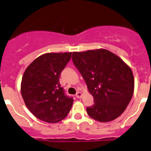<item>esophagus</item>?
<instances>
[{
  "instance_id": "obj_1",
  "label": "esophagus",
  "mask_w": 151,
  "mask_h": 151,
  "mask_svg": "<svg viewBox=\"0 0 151 151\" xmlns=\"http://www.w3.org/2000/svg\"><path fill=\"white\" fill-rule=\"evenodd\" d=\"M82 96H83V93H82L81 92H80V91H78V92L76 93V96L78 98V99H80V98L82 97Z\"/></svg>"
}]
</instances>
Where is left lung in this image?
I'll return each mask as SVG.
<instances>
[{
	"label": "left lung",
	"instance_id": "1",
	"mask_svg": "<svg viewBox=\"0 0 151 151\" xmlns=\"http://www.w3.org/2000/svg\"><path fill=\"white\" fill-rule=\"evenodd\" d=\"M72 60L93 97L94 104L87 108L88 115L100 122H108L120 116L134 92L130 68L105 49L73 52Z\"/></svg>",
	"mask_w": 151,
	"mask_h": 151
}]
</instances>
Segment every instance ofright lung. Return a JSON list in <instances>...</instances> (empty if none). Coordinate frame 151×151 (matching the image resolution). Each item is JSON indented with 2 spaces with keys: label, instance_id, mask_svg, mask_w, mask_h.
I'll list each match as a JSON object with an SVG mask.
<instances>
[{
  "label": "right lung",
  "instance_id": "right-lung-1",
  "mask_svg": "<svg viewBox=\"0 0 151 151\" xmlns=\"http://www.w3.org/2000/svg\"><path fill=\"white\" fill-rule=\"evenodd\" d=\"M72 52H50L38 57L23 73L21 95L25 105L37 119L57 123L67 116L73 105L60 84L62 70Z\"/></svg>",
  "mask_w": 151,
  "mask_h": 151
}]
</instances>
